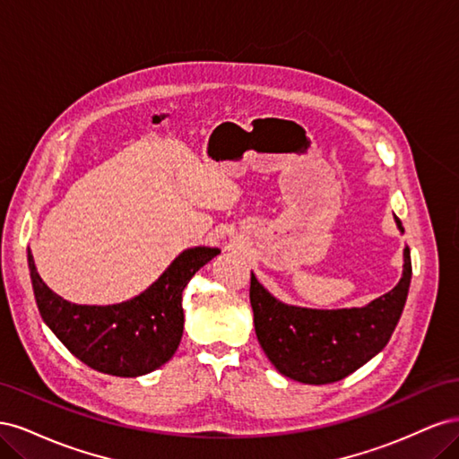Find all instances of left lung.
Instances as JSON below:
<instances>
[{
  "mask_svg": "<svg viewBox=\"0 0 459 459\" xmlns=\"http://www.w3.org/2000/svg\"><path fill=\"white\" fill-rule=\"evenodd\" d=\"M396 228L404 233L394 216ZM411 281L410 248L393 290L359 308L319 310L275 299L251 272L255 331L264 354L289 379L327 385L344 379L379 354L404 310Z\"/></svg>",
  "mask_w": 459,
  "mask_h": 459,
  "instance_id": "obj_1",
  "label": "left lung"
}]
</instances>
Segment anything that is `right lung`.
<instances>
[{"label":"right lung","instance_id":"add662e5","mask_svg":"<svg viewBox=\"0 0 459 459\" xmlns=\"http://www.w3.org/2000/svg\"><path fill=\"white\" fill-rule=\"evenodd\" d=\"M216 255V247L186 248L143 293L107 307L74 304L53 293L39 277L30 248L29 268L41 319L80 362L117 377H140L178 351L184 335V289Z\"/></svg>","mask_w":459,"mask_h":459}]
</instances>
